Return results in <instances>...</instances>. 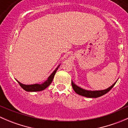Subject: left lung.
Returning a JSON list of instances; mask_svg holds the SVG:
<instances>
[{"instance_id":"obj_1","label":"left lung","mask_w":128,"mask_h":128,"mask_svg":"<svg viewBox=\"0 0 128 128\" xmlns=\"http://www.w3.org/2000/svg\"><path fill=\"white\" fill-rule=\"evenodd\" d=\"M116 82L117 81H116L112 86L108 87V88L102 90H93L92 91V90H86V89H84L81 88V87H78V86H77V85L75 84L74 83L72 80V86L74 90V91L76 92V94H77L78 95L88 98H98L104 95V94H106V93H108L111 89L113 88V86H114V85H115V84L116 83Z\"/></svg>"}]
</instances>
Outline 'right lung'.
Instances as JSON below:
<instances>
[{
    "label": "right lung",
    "mask_w": 128,
    "mask_h": 128,
    "mask_svg": "<svg viewBox=\"0 0 128 128\" xmlns=\"http://www.w3.org/2000/svg\"><path fill=\"white\" fill-rule=\"evenodd\" d=\"M60 66V65L58 66V67L56 68L52 72V73L48 77V79L45 81L42 84H32V85H25L23 84L20 83V82H18L19 85L22 87V88L24 89L25 91L26 92H39V91H42V90H44L45 88H47L51 84L52 80H53L54 77V75L56 74L57 70H58V68Z\"/></svg>",
    "instance_id": "add662e5"
}]
</instances>
